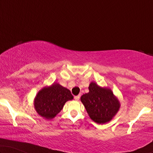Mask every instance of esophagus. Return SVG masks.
<instances>
[{
	"label": "esophagus",
	"instance_id": "esophagus-1",
	"mask_svg": "<svg viewBox=\"0 0 153 153\" xmlns=\"http://www.w3.org/2000/svg\"><path fill=\"white\" fill-rule=\"evenodd\" d=\"M80 97H81V95H77V96H75L74 97V100H79V98H80Z\"/></svg>",
	"mask_w": 153,
	"mask_h": 153
}]
</instances>
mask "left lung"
<instances>
[{"label": "left lung", "mask_w": 153, "mask_h": 153, "mask_svg": "<svg viewBox=\"0 0 153 153\" xmlns=\"http://www.w3.org/2000/svg\"><path fill=\"white\" fill-rule=\"evenodd\" d=\"M89 92L81 97V101L91 120L104 124L114 118L120 108L118 97L108 88L101 87L95 82L90 83Z\"/></svg>", "instance_id": "left-lung-1"}]
</instances>
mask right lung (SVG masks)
Segmentation results:
<instances>
[{
  "instance_id": "right-lung-1",
  "label": "right lung",
  "mask_w": 153,
  "mask_h": 153,
  "mask_svg": "<svg viewBox=\"0 0 153 153\" xmlns=\"http://www.w3.org/2000/svg\"><path fill=\"white\" fill-rule=\"evenodd\" d=\"M69 89L58 83L42 88L35 96L33 104L39 116L51 120L62 109L66 102L73 100Z\"/></svg>"
}]
</instances>
